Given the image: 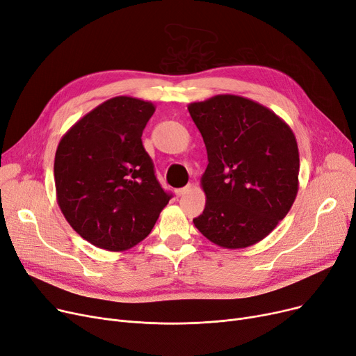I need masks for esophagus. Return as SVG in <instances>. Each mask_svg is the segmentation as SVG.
Here are the masks:
<instances>
[{
  "mask_svg": "<svg viewBox=\"0 0 356 356\" xmlns=\"http://www.w3.org/2000/svg\"><path fill=\"white\" fill-rule=\"evenodd\" d=\"M190 190H191V185H187V187H184V188H178V190H175V195H177V197H181V195H184L185 193L190 191Z\"/></svg>",
  "mask_w": 356,
  "mask_h": 356,
  "instance_id": "esophagus-1",
  "label": "esophagus"
}]
</instances>
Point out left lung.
<instances>
[{
	"instance_id": "obj_1",
	"label": "left lung",
	"mask_w": 356,
	"mask_h": 356,
	"mask_svg": "<svg viewBox=\"0 0 356 356\" xmlns=\"http://www.w3.org/2000/svg\"><path fill=\"white\" fill-rule=\"evenodd\" d=\"M206 143L201 177L206 207L193 222L226 249L258 243L290 211L298 191L300 156L293 130L257 101L220 94L188 104Z\"/></svg>"
}]
</instances>
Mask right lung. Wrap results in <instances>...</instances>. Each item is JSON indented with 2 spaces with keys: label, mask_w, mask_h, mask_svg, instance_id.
Instances as JSON below:
<instances>
[{
  "label": "right lung",
  "mask_w": 356,
  "mask_h": 356,
  "mask_svg": "<svg viewBox=\"0 0 356 356\" xmlns=\"http://www.w3.org/2000/svg\"><path fill=\"white\" fill-rule=\"evenodd\" d=\"M154 113L150 101L114 97L83 115L58 145V204L81 238L99 249L136 246L171 198L142 143Z\"/></svg>",
  "instance_id": "obj_1"
}]
</instances>
